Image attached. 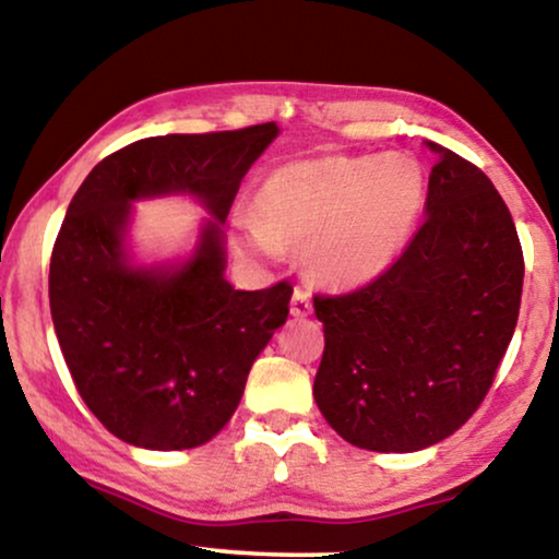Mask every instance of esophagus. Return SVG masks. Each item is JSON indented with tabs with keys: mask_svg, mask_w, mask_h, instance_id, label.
Listing matches in <instances>:
<instances>
[{
	"mask_svg": "<svg viewBox=\"0 0 559 559\" xmlns=\"http://www.w3.org/2000/svg\"><path fill=\"white\" fill-rule=\"evenodd\" d=\"M312 312V295L308 289L297 287L293 293V302H289V316L293 318H308Z\"/></svg>",
	"mask_w": 559,
	"mask_h": 559,
	"instance_id": "34e87169",
	"label": "esophagus"
}]
</instances>
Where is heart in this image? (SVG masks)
Here are the masks:
<instances>
[{
    "label": "heart",
    "instance_id": "heart-1",
    "mask_svg": "<svg viewBox=\"0 0 559 559\" xmlns=\"http://www.w3.org/2000/svg\"><path fill=\"white\" fill-rule=\"evenodd\" d=\"M427 175L407 152L328 155L282 165L231 218L234 243L254 259L302 251L310 277L335 289L371 285L404 254L423 216Z\"/></svg>",
    "mask_w": 559,
    "mask_h": 559
}]
</instances>
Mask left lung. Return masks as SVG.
<instances>
[{
	"instance_id": "left-lung-1",
	"label": "left lung",
	"mask_w": 559,
	"mask_h": 559,
	"mask_svg": "<svg viewBox=\"0 0 559 559\" xmlns=\"http://www.w3.org/2000/svg\"><path fill=\"white\" fill-rule=\"evenodd\" d=\"M425 224L384 277L316 297L325 350L318 409L350 445L415 453L468 423L514 335L524 257L493 182L425 140Z\"/></svg>"
}]
</instances>
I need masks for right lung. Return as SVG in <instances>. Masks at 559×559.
<instances>
[{"label": "right lung", "mask_w": 559, "mask_h": 559, "mask_svg": "<svg viewBox=\"0 0 559 559\" xmlns=\"http://www.w3.org/2000/svg\"><path fill=\"white\" fill-rule=\"evenodd\" d=\"M266 124L127 144L81 182L50 259V312L75 389L106 430L144 450H188L224 430L293 287L236 289L224 224L243 175L277 140ZM186 194L206 211L194 249L140 263L133 203Z\"/></svg>", "instance_id": "1"}]
</instances>
